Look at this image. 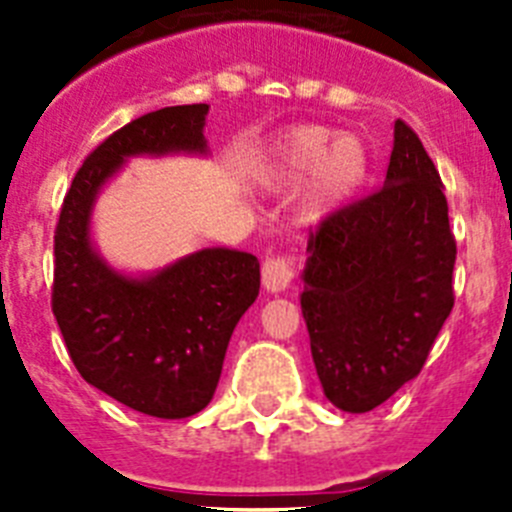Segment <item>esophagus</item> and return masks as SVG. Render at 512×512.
Segmentation results:
<instances>
[{
	"label": "esophagus",
	"instance_id": "esophagus-1",
	"mask_svg": "<svg viewBox=\"0 0 512 512\" xmlns=\"http://www.w3.org/2000/svg\"><path fill=\"white\" fill-rule=\"evenodd\" d=\"M297 269H300V259L297 253H279V256H271L261 266V282L269 292H282L289 284L295 282Z\"/></svg>",
	"mask_w": 512,
	"mask_h": 512
}]
</instances>
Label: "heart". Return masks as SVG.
<instances>
[{
	"label": "heart",
	"mask_w": 512,
	"mask_h": 512,
	"mask_svg": "<svg viewBox=\"0 0 512 512\" xmlns=\"http://www.w3.org/2000/svg\"><path fill=\"white\" fill-rule=\"evenodd\" d=\"M366 148L359 138L336 135L320 125H305L279 140L269 164V179L279 184H297L310 179L307 207L323 212L341 205L366 176Z\"/></svg>",
	"instance_id": "b5f03b06"
}]
</instances>
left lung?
Listing matches in <instances>:
<instances>
[{
	"label": "left lung",
	"mask_w": 512,
	"mask_h": 512,
	"mask_svg": "<svg viewBox=\"0 0 512 512\" xmlns=\"http://www.w3.org/2000/svg\"><path fill=\"white\" fill-rule=\"evenodd\" d=\"M307 251L300 305L323 392L369 413L418 377L454 307L449 205L408 122H395L384 187L325 215Z\"/></svg>",
	"instance_id": "8db88e82"
}]
</instances>
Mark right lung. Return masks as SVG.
I'll use <instances>...</instances> for the list:
<instances>
[{
  "label": "right lung",
  "mask_w": 512,
  "mask_h": 512,
  "mask_svg": "<svg viewBox=\"0 0 512 512\" xmlns=\"http://www.w3.org/2000/svg\"><path fill=\"white\" fill-rule=\"evenodd\" d=\"M207 110L164 107L104 138L76 171L53 235L51 307L71 361L104 395L153 418L207 408L233 328L259 297V259L205 248L156 277L128 279L92 251L89 212L128 156L205 151Z\"/></svg>",
  "instance_id": "add662e5"
}]
</instances>
